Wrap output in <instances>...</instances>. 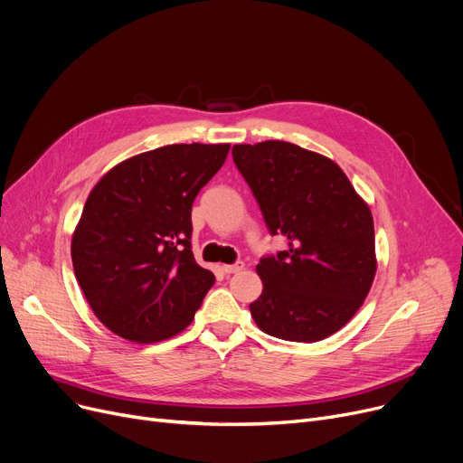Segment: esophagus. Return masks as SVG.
Segmentation results:
<instances>
[{
	"mask_svg": "<svg viewBox=\"0 0 463 463\" xmlns=\"http://www.w3.org/2000/svg\"><path fill=\"white\" fill-rule=\"evenodd\" d=\"M240 270H244V260H236L234 264H223L225 274H236Z\"/></svg>",
	"mask_w": 463,
	"mask_h": 463,
	"instance_id": "34e87169",
	"label": "esophagus"
}]
</instances>
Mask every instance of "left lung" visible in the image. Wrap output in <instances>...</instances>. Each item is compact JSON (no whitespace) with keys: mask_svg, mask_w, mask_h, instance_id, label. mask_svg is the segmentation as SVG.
Returning a JSON list of instances; mask_svg holds the SVG:
<instances>
[{"mask_svg":"<svg viewBox=\"0 0 463 463\" xmlns=\"http://www.w3.org/2000/svg\"><path fill=\"white\" fill-rule=\"evenodd\" d=\"M232 159L270 234L287 241L257 264L262 295L251 317L287 342L328 337L353 319L375 278L370 208L334 161L297 144H236Z\"/></svg>","mask_w":463,"mask_h":463,"instance_id":"left-lung-1","label":"left lung"}]
</instances>
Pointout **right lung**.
Wrapping results in <instances>:
<instances>
[{"label":"right lung","instance_id":"obj_1","mask_svg":"<svg viewBox=\"0 0 463 463\" xmlns=\"http://www.w3.org/2000/svg\"><path fill=\"white\" fill-rule=\"evenodd\" d=\"M229 144H170L114 166L72 234L77 281L109 330L137 344L182 332L215 276L191 251V208Z\"/></svg>","mask_w":463,"mask_h":463}]
</instances>
